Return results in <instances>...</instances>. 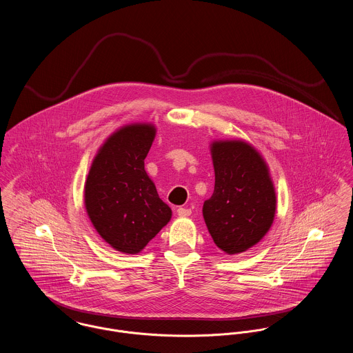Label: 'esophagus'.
<instances>
[{
  "label": "esophagus",
  "mask_w": 353,
  "mask_h": 353,
  "mask_svg": "<svg viewBox=\"0 0 353 353\" xmlns=\"http://www.w3.org/2000/svg\"><path fill=\"white\" fill-rule=\"evenodd\" d=\"M191 210L190 208H185V207H180L177 208V215L181 216V218H185V216H190L191 215Z\"/></svg>",
  "instance_id": "34e87169"
}]
</instances>
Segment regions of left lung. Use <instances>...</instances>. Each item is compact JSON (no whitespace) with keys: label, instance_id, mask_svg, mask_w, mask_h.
Listing matches in <instances>:
<instances>
[{"label":"left lung","instance_id":"left-lung-1","mask_svg":"<svg viewBox=\"0 0 353 353\" xmlns=\"http://www.w3.org/2000/svg\"><path fill=\"white\" fill-rule=\"evenodd\" d=\"M211 154L215 187L203 204V216L219 249L241 253L256 245L274 222V184L267 163L246 142H214Z\"/></svg>","mask_w":353,"mask_h":353}]
</instances>
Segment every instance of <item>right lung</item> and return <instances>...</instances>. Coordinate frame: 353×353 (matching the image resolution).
I'll return each mask as SVG.
<instances>
[{
	"mask_svg": "<svg viewBox=\"0 0 353 353\" xmlns=\"http://www.w3.org/2000/svg\"><path fill=\"white\" fill-rule=\"evenodd\" d=\"M154 137L152 124L120 128L99 150L85 183V207L94 229L128 254L139 253L172 216L145 170Z\"/></svg>",
	"mask_w": 353,
	"mask_h": 353,
	"instance_id": "obj_1",
	"label": "right lung"
}]
</instances>
